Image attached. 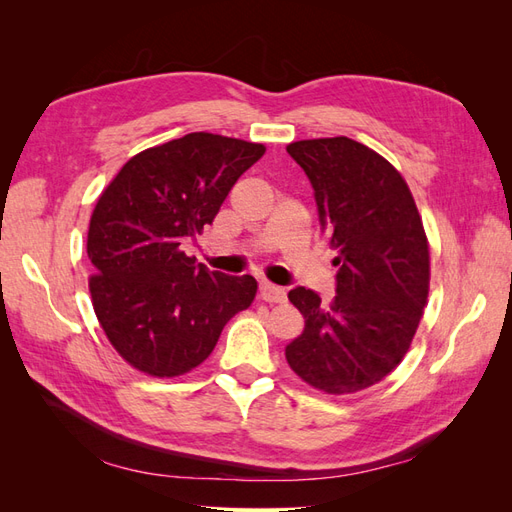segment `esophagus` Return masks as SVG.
Instances as JSON below:
<instances>
[{
	"label": "esophagus",
	"mask_w": 512,
	"mask_h": 512,
	"mask_svg": "<svg viewBox=\"0 0 512 512\" xmlns=\"http://www.w3.org/2000/svg\"><path fill=\"white\" fill-rule=\"evenodd\" d=\"M260 299L267 303H284L286 301V290L282 286H275L271 282L260 284Z\"/></svg>",
	"instance_id": "obj_1"
}]
</instances>
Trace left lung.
I'll use <instances>...</instances> for the list:
<instances>
[{"label":"left lung","mask_w":512,"mask_h":512,"mask_svg":"<svg viewBox=\"0 0 512 512\" xmlns=\"http://www.w3.org/2000/svg\"><path fill=\"white\" fill-rule=\"evenodd\" d=\"M286 151L312 181L339 267L331 303L303 286L288 292L305 329L286 346V361L314 389L350 395L404 361L427 305V235L406 179L374 149L335 136Z\"/></svg>","instance_id":"8db88e82"}]
</instances>
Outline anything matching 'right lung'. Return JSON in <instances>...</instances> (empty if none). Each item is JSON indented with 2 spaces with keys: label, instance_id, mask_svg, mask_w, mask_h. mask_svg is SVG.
<instances>
[{
  "label": "right lung",
  "instance_id": "1",
  "mask_svg": "<svg viewBox=\"0 0 512 512\" xmlns=\"http://www.w3.org/2000/svg\"><path fill=\"white\" fill-rule=\"evenodd\" d=\"M265 145L192 132L136 153L100 194L87 232L91 305L108 342L153 378L203 363L252 305V275L209 271L183 252Z\"/></svg>",
  "mask_w": 512,
  "mask_h": 512
}]
</instances>
